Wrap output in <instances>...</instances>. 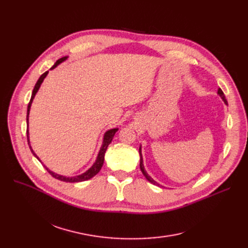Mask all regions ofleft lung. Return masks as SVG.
Segmentation results:
<instances>
[{
    "mask_svg": "<svg viewBox=\"0 0 248 248\" xmlns=\"http://www.w3.org/2000/svg\"><path fill=\"white\" fill-rule=\"evenodd\" d=\"M218 93L220 95V97L223 99V101L225 102V104H227V100H226V98H225V96H224V93H223V91L221 90V89H219L218 90ZM139 155H140V170H141V171H142V173L144 174V176L146 178V180L147 181H149L151 184H153V185H156V186H160L159 184H157L155 181H153L150 176L147 174V172L145 171V170H144V167H143V159H142V155H141V148H139Z\"/></svg>",
    "mask_w": 248,
    "mask_h": 248,
    "instance_id": "obj_1",
    "label": "left lung"
}]
</instances>
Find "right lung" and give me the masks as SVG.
Here are the masks:
<instances>
[{
    "label": "right lung",
    "mask_w": 248,
    "mask_h": 248,
    "mask_svg": "<svg viewBox=\"0 0 248 248\" xmlns=\"http://www.w3.org/2000/svg\"><path fill=\"white\" fill-rule=\"evenodd\" d=\"M66 58H67L66 56L60 58V60H58V61L54 63V65L51 67V69H52V68H54V67H56L58 64H60L61 62H62L63 61H65ZM47 74H48V70H47V72H45L44 74H42V75L40 76V78H38V80H37V82H36V85H35V87H34V89H33L32 96H31L30 102H29V104H28V108H27V123H28V116H29L30 107H31L32 101H33V99H34V97H35V93H37L38 89L40 88V85L42 84V81H43V79L45 78V77L47 76ZM117 131H118V129H117V128H115V129H111V130H109V131H107V132L105 133V135H104V141H103V145H102V147H101V149H100V151H99V155H98V157H97L96 162L93 164V167H92L90 170H88L86 172H84L82 174H80V175H77V176H73V178H66V176L60 175V174H56V173L52 172L51 170H49L48 169H47L45 166H44V168L47 170V171H48V172L53 176V178H55L56 180L62 181V182H66V183H78V182H84V181L90 180V179H92V178H93V176H95V175H96V174L101 170V169H102V167H103V163H104L105 152H106V150H107V147H108V146H109V144L111 143V141H112V139H113V137H114V135H115V133H116ZM27 141H28V144H29L28 129H27ZM29 147H30V149H31V151H32L33 155L37 157V155H35L34 151L32 150V148H31V146H30V144H29ZM37 158H38V157H37ZM38 159H39V158H38Z\"/></svg>",
    "instance_id": "obj_1"
}]
</instances>
